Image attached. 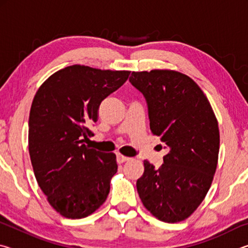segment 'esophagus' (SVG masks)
<instances>
[{
    "instance_id": "1",
    "label": "esophagus",
    "mask_w": 248,
    "mask_h": 248,
    "mask_svg": "<svg viewBox=\"0 0 248 248\" xmlns=\"http://www.w3.org/2000/svg\"><path fill=\"white\" fill-rule=\"evenodd\" d=\"M129 159H130V157L124 156V155H123V154L117 155V161H118V163H124V162L129 161Z\"/></svg>"
}]
</instances>
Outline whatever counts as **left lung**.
Segmentation results:
<instances>
[{"label":"left lung","mask_w":248,"mask_h":248,"mask_svg":"<svg viewBox=\"0 0 248 248\" xmlns=\"http://www.w3.org/2000/svg\"><path fill=\"white\" fill-rule=\"evenodd\" d=\"M148 103L150 129L169 149L158 169L143 162L137 189L144 207L167 223L189 217L215 176L220 149L217 117L194 79L174 70L132 72Z\"/></svg>","instance_id":"8db88e82"}]
</instances>
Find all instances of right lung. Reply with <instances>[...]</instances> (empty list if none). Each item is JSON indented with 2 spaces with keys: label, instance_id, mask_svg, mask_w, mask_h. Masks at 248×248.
<instances>
[{
  "label": "right lung",
  "instance_id": "1",
  "mask_svg": "<svg viewBox=\"0 0 248 248\" xmlns=\"http://www.w3.org/2000/svg\"><path fill=\"white\" fill-rule=\"evenodd\" d=\"M130 71L74 64L41 84L29 114L28 150L40 189L68 219H82L107 199L116 155L84 144L93 136L100 103L127 81Z\"/></svg>",
  "mask_w": 248,
  "mask_h": 248
}]
</instances>
